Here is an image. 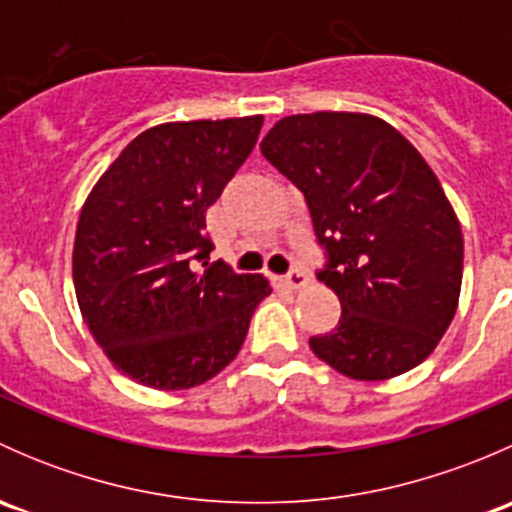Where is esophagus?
I'll list each match as a JSON object with an SVG mask.
<instances>
[{"mask_svg": "<svg viewBox=\"0 0 512 512\" xmlns=\"http://www.w3.org/2000/svg\"><path fill=\"white\" fill-rule=\"evenodd\" d=\"M282 282H285V285H287L289 289H302V287H307L309 277L304 275L302 270H289L287 275L282 277Z\"/></svg>", "mask_w": 512, "mask_h": 512, "instance_id": "obj_1", "label": "esophagus"}]
</instances>
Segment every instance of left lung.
Instances as JSON below:
<instances>
[{
  "instance_id": "8db88e82",
  "label": "left lung",
  "mask_w": 512,
  "mask_h": 512,
  "mask_svg": "<svg viewBox=\"0 0 512 512\" xmlns=\"http://www.w3.org/2000/svg\"><path fill=\"white\" fill-rule=\"evenodd\" d=\"M262 156L304 193L319 280L342 317L309 347L339 374L384 381L436 349L458 307L461 223L421 153L369 113L317 111L277 121Z\"/></svg>"
}]
</instances>
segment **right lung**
Returning a JSON list of instances; mask_svg holds the SVG:
<instances>
[{
  "instance_id": "obj_1",
  "label": "right lung",
  "mask_w": 512,
  "mask_h": 512,
  "mask_svg": "<svg viewBox=\"0 0 512 512\" xmlns=\"http://www.w3.org/2000/svg\"><path fill=\"white\" fill-rule=\"evenodd\" d=\"M262 116L160 123L133 138L81 208L74 287L98 347L128 379L193 389L225 369L252 312L272 292L262 275L210 265L205 210L255 148Z\"/></svg>"
}]
</instances>
